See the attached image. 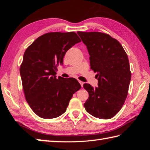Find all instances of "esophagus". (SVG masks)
Listing matches in <instances>:
<instances>
[{"mask_svg": "<svg viewBox=\"0 0 150 150\" xmlns=\"http://www.w3.org/2000/svg\"><path fill=\"white\" fill-rule=\"evenodd\" d=\"M79 83H80L81 87H83V84H84V83H83V81H79Z\"/></svg>", "mask_w": 150, "mask_h": 150, "instance_id": "1", "label": "esophagus"}]
</instances>
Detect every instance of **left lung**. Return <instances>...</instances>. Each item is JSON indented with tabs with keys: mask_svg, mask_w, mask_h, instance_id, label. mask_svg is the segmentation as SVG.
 Masks as SVG:
<instances>
[{
	"mask_svg": "<svg viewBox=\"0 0 150 150\" xmlns=\"http://www.w3.org/2000/svg\"><path fill=\"white\" fill-rule=\"evenodd\" d=\"M87 45L91 69L98 79V87L87 83L88 93L84 104L86 111L96 118L110 119L122 107L128 93L131 71L128 57L117 40L98 32H77Z\"/></svg>",
	"mask_w": 150,
	"mask_h": 150,
	"instance_id": "obj_1",
	"label": "left lung"
}]
</instances>
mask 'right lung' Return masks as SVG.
Instances as JSON below:
<instances>
[{
	"instance_id": "right-lung-1",
	"label": "right lung",
	"mask_w": 150,
	"mask_h": 150,
	"mask_svg": "<svg viewBox=\"0 0 150 150\" xmlns=\"http://www.w3.org/2000/svg\"><path fill=\"white\" fill-rule=\"evenodd\" d=\"M81 40L74 32H49L28 47L20 67L24 96L30 107L42 118L63 115L73 95L81 88L74 78H56L68 50Z\"/></svg>"
}]
</instances>
